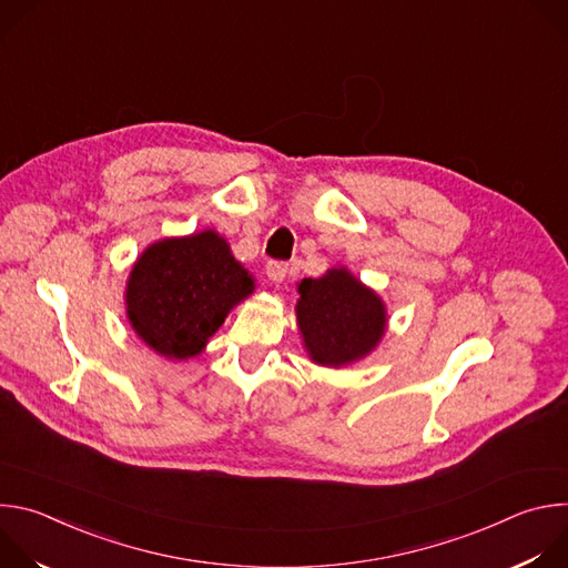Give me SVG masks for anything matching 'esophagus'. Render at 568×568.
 <instances>
[{"mask_svg":"<svg viewBox=\"0 0 568 568\" xmlns=\"http://www.w3.org/2000/svg\"><path fill=\"white\" fill-rule=\"evenodd\" d=\"M267 276H270V281H274V283H283L285 276H287V263H283V261H270V263H267Z\"/></svg>","mask_w":568,"mask_h":568,"instance_id":"34e87169","label":"esophagus"}]
</instances>
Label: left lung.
I'll use <instances>...</instances> for the list:
<instances>
[{"label":"left lung","mask_w":568,"mask_h":568,"mask_svg":"<svg viewBox=\"0 0 568 568\" xmlns=\"http://www.w3.org/2000/svg\"><path fill=\"white\" fill-rule=\"evenodd\" d=\"M296 321L314 364L346 366L366 357L386 331L382 298L346 267L298 283Z\"/></svg>","instance_id":"1"}]
</instances>
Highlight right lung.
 Segmentation results:
<instances>
[{
    "mask_svg": "<svg viewBox=\"0 0 568 568\" xmlns=\"http://www.w3.org/2000/svg\"><path fill=\"white\" fill-rule=\"evenodd\" d=\"M252 292V274L215 231L164 237L150 245L130 272L128 318L154 353L189 359L204 351L231 307Z\"/></svg>",
    "mask_w": 568,
    "mask_h": 568,
    "instance_id": "obj_1",
    "label": "right lung"
}]
</instances>
